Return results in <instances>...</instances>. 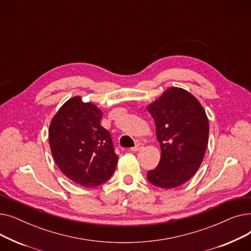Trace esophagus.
Listing matches in <instances>:
<instances>
[{
	"mask_svg": "<svg viewBox=\"0 0 251 251\" xmlns=\"http://www.w3.org/2000/svg\"><path fill=\"white\" fill-rule=\"evenodd\" d=\"M143 148V144L141 143V142H138L135 147H133V148H131L130 149V151H138L139 150H141Z\"/></svg>",
	"mask_w": 251,
	"mask_h": 251,
	"instance_id": "esophagus-1",
	"label": "esophagus"
}]
</instances>
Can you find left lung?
<instances>
[{
  "label": "left lung",
  "instance_id": "1",
  "mask_svg": "<svg viewBox=\"0 0 251 251\" xmlns=\"http://www.w3.org/2000/svg\"><path fill=\"white\" fill-rule=\"evenodd\" d=\"M161 143L159 165L148 172L154 186L170 189L187 182L201 165L208 141V120L188 91L171 87L148 107Z\"/></svg>",
  "mask_w": 251,
  "mask_h": 251
}]
</instances>
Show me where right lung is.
Returning <instances> with one entry per match:
<instances>
[{"label":"right lung","instance_id":"obj_1","mask_svg":"<svg viewBox=\"0 0 251 251\" xmlns=\"http://www.w3.org/2000/svg\"><path fill=\"white\" fill-rule=\"evenodd\" d=\"M101 112L80 97L66 101L52 118L49 142L62 173L83 187H96L115 172L118 155Z\"/></svg>","mask_w":251,"mask_h":251}]
</instances>
